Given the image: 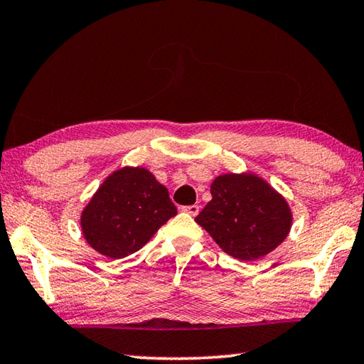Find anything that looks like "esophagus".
I'll return each mask as SVG.
<instances>
[{"label":"esophagus","mask_w":364,"mask_h":364,"mask_svg":"<svg viewBox=\"0 0 364 364\" xmlns=\"http://www.w3.org/2000/svg\"><path fill=\"white\" fill-rule=\"evenodd\" d=\"M183 210L189 213L191 217H196L197 213H199V205H188V207H183Z\"/></svg>","instance_id":"esophagus-1"}]
</instances>
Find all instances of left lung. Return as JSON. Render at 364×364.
<instances>
[{
	"label": "left lung",
	"mask_w": 364,
	"mask_h": 364,
	"mask_svg": "<svg viewBox=\"0 0 364 364\" xmlns=\"http://www.w3.org/2000/svg\"><path fill=\"white\" fill-rule=\"evenodd\" d=\"M212 200L196 221L228 255L257 260L287 237L292 213L284 197L252 173L215 178Z\"/></svg>",
	"instance_id": "1"
}]
</instances>
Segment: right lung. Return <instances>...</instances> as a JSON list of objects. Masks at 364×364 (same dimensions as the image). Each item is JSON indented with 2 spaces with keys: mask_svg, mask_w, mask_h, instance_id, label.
Segmentation results:
<instances>
[{
  "mask_svg": "<svg viewBox=\"0 0 364 364\" xmlns=\"http://www.w3.org/2000/svg\"><path fill=\"white\" fill-rule=\"evenodd\" d=\"M175 215L167 188L149 170L125 167L101 184L80 223L91 247L109 258H123L144 247Z\"/></svg>",
  "mask_w": 364,
  "mask_h": 364,
  "instance_id": "obj_1",
  "label": "right lung"
}]
</instances>
